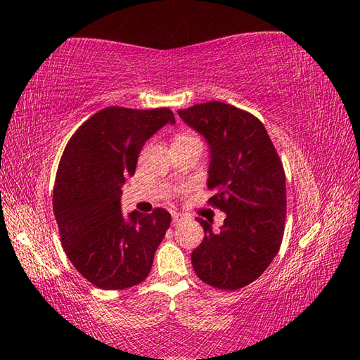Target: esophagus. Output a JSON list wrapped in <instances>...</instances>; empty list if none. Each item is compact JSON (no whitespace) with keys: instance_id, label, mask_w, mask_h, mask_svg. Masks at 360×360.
<instances>
[{"instance_id":"esophagus-1","label":"esophagus","mask_w":360,"mask_h":360,"mask_svg":"<svg viewBox=\"0 0 360 360\" xmlns=\"http://www.w3.org/2000/svg\"><path fill=\"white\" fill-rule=\"evenodd\" d=\"M182 219H186V215H182V213H178V212H173L172 213V223H173V226L179 224Z\"/></svg>"}]
</instances>
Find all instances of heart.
Here are the masks:
<instances>
[{"label":"heart","mask_w":360,"mask_h":360,"mask_svg":"<svg viewBox=\"0 0 360 360\" xmlns=\"http://www.w3.org/2000/svg\"><path fill=\"white\" fill-rule=\"evenodd\" d=\"M179 137H188V136H179Z\"/></svg>","instance_id":"b5f03b06"}]
</instances>
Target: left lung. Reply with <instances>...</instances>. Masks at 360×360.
Instances as JSON below:
<instances>
[{
  "instance_id": "left-lung-1",
  "label": "left lung",
  "mask_w": 360,
  "mask_h": 360,
  "mask_svg": "<svg viewBox=\"0 0 360 360\" xmlns=\"http://www.w3.org/2000/svg\"><path fill=\"white\" fill-rule=\"evenodd\" d=\"M178 114L209 145V201L226 213L219 232L196 218L205 235L192 252L193 269L213 288H244L278 254L286 221L281 160L262 122L233 105L207 102Z\"/></svg>"
}]
</instances>
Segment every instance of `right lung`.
Here are the masks:
<instances>
[{"mask_svg": "<svg viewBox=\"0 0 360 360\" xmlns=\"http://www.w3.org/2000/svg\"><path fill=\"white\" fill-rule=\"evenodd\" d=\"M174 124L168 108L108 106L91 116L68 142L53 186V215L68 258L101 289H125L143 281L172 217L122 213V186L133 176L150 137Z\"/></svg>", "mask_w": 360, "mask_h": 360, "instance_id": "obj_1", "label": "right lung"}]
</instances>
